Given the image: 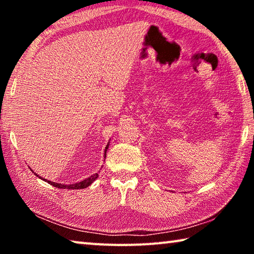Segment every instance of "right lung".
I'll return each instance as SVG.
<instances>
[{
	"instance_id": "add662e5",
	"label": "right lung",
	"mask_w": 254,
	"mask_h": 254,
	"mask_svg": "<svg viewBox=\"0 0 254 254\" xmlns=\"http://www.w3.org/2000/svg\"><path fill=\"white\" fill-rule=\"evenodd\" d=\"M107 148H109V144L106 145V148H105V156H106V150H107ZM33 171V170H32ZM36 176H38L37 174H34ZM98 177V174H95V175H93V176H91V177H88V178H86L85 180H83V182H80V183H77V184H72V185H62V184H57V183H53V182H47L46 179H44V180H46L47 183H49L50 185H53L54 187H56V188H64V189H83V188H86V187H88L89 185H92V183L94 182V180H95L96 178ZM42 179V178H41Z\"/></svg>"
}]
</instances>
